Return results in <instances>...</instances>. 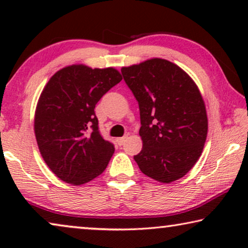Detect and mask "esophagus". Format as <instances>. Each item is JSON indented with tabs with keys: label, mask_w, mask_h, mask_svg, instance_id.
I'll list each match as a JSON object with an SVG mask.
<instances>
[{
	"label": "esophagus",
	"mask_w": 248,
	"mask_h": 248,
	"mask_svg": "<svg viewBox=\"0 0 248 248\" xmlns=\"http://www.w3.org/2000/svg\"><path fill=\"white\" fill-rule=\"evenodd\" d=\"M126 140H127V137H123V138H118L116 141H117V144L118 145H123Z\"/></svg>",
	"instance_id": "34e87169"
}]
</instances>
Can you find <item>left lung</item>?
<instances>
[{"instance_id":"8db88e82","label":"left lung","mask_w":248,"mask_h":248,"mask_svg":"<svg viewBox=\"0 0 248 248\" xmlns=\"http://www.w3.org/2000/svg\"><path fill=\"white\" fill-rule=\"evenodd\" d=\"M124 81L140 108L143 142L134 160L160 183L182 178L198 161L208 134L205 105L185 71L162 59L122 67Z\"/></svg>"}]
</instances>
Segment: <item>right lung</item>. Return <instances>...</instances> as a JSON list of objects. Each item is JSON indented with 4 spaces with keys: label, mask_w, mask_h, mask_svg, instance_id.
<instances>
[{
    "label": "right lung",
    "mask_w": 248,
    "mask_h": 248,
    "mask_svg": "<svg viewBox=\"0 0 248 248\" xmlns=\"http://www.w3.org/2000/svg\"><path fill=\"white\" fill-rule=\"evenodd\" d=\"M114 67L76 64L57 71L40 94L35 135L40 155L63 182L82 185L106 169L115 148L101 137L96 104L121 82Z\"/></svg>",
    "instance_id": "add662e5"
}]
</instances>
